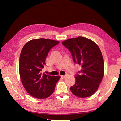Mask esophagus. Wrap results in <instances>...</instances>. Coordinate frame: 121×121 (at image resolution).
Returning <instances> with one entry per match:
<instances>
[{
  "label": "esophagus",
  "instance_id": "esophagus-1",
  "mask_svg": "<svg viewBox=\"0 0 121 121\" xmlns=\"http://www.w3.org/2000/svg\"><path fill=\"white\" fill-rule=\"evenodd\" d=\"M61 76L62 78H64L66 76V75H62V76Z\"/></svg>",
  "mask_w": 121,
  "mask_h": 121
}]
</instances>
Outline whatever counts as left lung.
<instances>
[{
  "label": "left lung",
  "mask_w": 121,
  "mask_h": 121,
  "mask_svg": "<svg viewBox=\"0 0 121 121\" xmlns=\"http://www.w3.org/2000/svg\"><path fill=\"white\" fill-rule=\"evenodd\" d=\"M62 44L70 51L75 63L82 69L75 75V84L70 87L73 95L89 97L97 91L104 73V63L101 51L91 40L83 37L70 38Z\"/></svg>",
  "instance_id": "1"
}]
</instances>
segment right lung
<instances>
[{"label": "right lung", "mask_w": 121, "mask_h": 121, "mask_svg": "<svg viewBox=\"0 0 121 121\" xmlns=\"http://www.w3.org/2000/svg\"><path fill=\"white\" fill-rule=\"evenodd\" d=\"M58 41L39 38L29 41L22 48L19 60V73L24 89L32 97L44 99L53 93L60 76L42 73L49 51Z\"/></svg>", "instance_id": "obj_1"}]
</instances>
